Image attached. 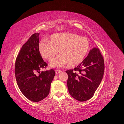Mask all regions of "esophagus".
<instances>
[{
	"label": "esophagus",
	"mask_w": 124,
	"mask_h": 124,
	"mask_svg": "<svg viewBox=\"0 0 124 124\" xmlns=\"http://www.w3.org/2000/svg\"><path fill=\"white\" fill-rule=\"evenodd\" d=\"M61 72V70H55V73L56 74H58L59 73H60Z\"/></svg>",
	"instance_id": "1"
}]
</instances>
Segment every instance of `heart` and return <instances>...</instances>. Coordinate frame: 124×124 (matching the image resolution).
I'll use <instances>...</instances> for the list:
<instances>
[{
	"mask_svg": "<svg viewBox=\"0 0 124 124\" xmlns=\"http://www.w3.org/2000/svg\"><path fill=\"white\" fill-rule=\"evenodd\" d=\"M89 48V41L86 37L69 32L54 33L51 36L50 41L43 40L38 46L41 57L48 61L53 59L59 50L60 55L50 63L52 67H62L67 64L72 67L78 65Z\"/></svg>",
	"mask_w": 124,
	"mask_h": 124,
	"instance_id": "b5f03b06",
	"label": "heart"
}]
</instances>
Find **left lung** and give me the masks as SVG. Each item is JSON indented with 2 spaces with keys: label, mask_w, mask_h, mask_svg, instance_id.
<instances>
[{
  "label": "left lung",
  "mask_w": 124,
  "mask_h": 124,
  "mask_svg": "<svg viewBox=\"0 0 124 124\" xmlns=\"http://www.w3.org/2000/svg\"><path fill=\"white\" fill-rule=\"evenodd\" d=\"M104 70V59L99 48L93 47L79 65L66 71L70 95L81 102L91 99L102 80Z\"/></svg>",
  "instance_id": "obj_1"
}]
</instances>
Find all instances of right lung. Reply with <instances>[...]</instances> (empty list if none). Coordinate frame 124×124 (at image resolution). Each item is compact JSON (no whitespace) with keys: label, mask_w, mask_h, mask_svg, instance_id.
Segmentation results:
<instances>
[{"label":"right lung","mask_w":124,"mask_h":124,"mask_svg":"<svg viewBox=\"0 0 124 124\" xmlns=\"http://www.w3.org/2000/svg\"><path fill=\"white\" fill-rule=\"evenodd\" d=\"M39 33H33L22 46L15 65L18 87L26 98L35 102L43 100L49 94L55 75L53 69L40 72L47 64L39 53ZM37 72L40 73L39 76H36Z\"/></svg>","instance_id":"obj_1"}]
</instances>
